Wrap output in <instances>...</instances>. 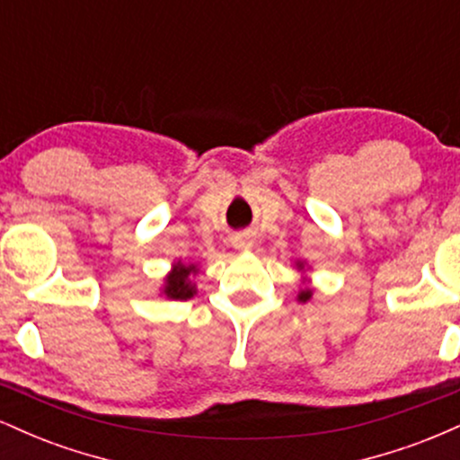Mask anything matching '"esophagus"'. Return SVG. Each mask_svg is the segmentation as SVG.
<instances>
[{"mask_svg": "<svg viewBox=\"0 0 460 460\" xmlns=\"http://www.w3.org/2000/svg\"><path fill=\"white\" fill-rule=\"evenodd\" d=\"M252 244H255V240H252L251 234H240L234 237V246L237 251H251Z\"/></svg>", "mask_w": 460, "mask_h": 460, "instance_id": "obj_1", "label": "esophagus"}]
</instances>
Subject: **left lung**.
I'll return each mask as SVG.
<instances>
[{
    "mask_svg": "<svg viewBox=\"0 0 460 460\" xmlns=\"http://www.w3.org/2000/svg\"><path fill=\"white\" fill-rule=\"evenodd\" d=\"M296 268L300 272H305V261H296ZM311 296H314V289L309 288V279H303V288L298 289L296 300H298V303H307Z\"/></svg>",
    "mask_w": 460,
    "mask_h": 460,
    "instance_id": "left-lung-1",
    "label": "left lung"
}]
</instances>
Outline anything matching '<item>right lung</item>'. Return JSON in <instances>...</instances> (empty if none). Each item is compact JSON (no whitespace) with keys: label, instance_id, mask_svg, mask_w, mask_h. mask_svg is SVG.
Masks as SVG:
<instances>
[{"label":"right lung","instance_id":"right-lung-1","mask_svg":"<svg viewBox=\"0 0 460 460\" xmlns=\"http://www.w3.org/2000/svg\"><path fill=\"white\" fill-rule=\"evenodd\" d=\"M199 274L197 263H183L181 260L172 263L171 272L164 277L162 296L168 300H190L197 294V283L192 281Z\"/></svg>","mask_w":460,"mask_h":460}]
</instances>
